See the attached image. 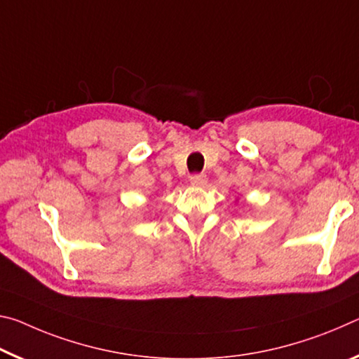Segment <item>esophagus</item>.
<instances>
[{
  "label": "esophagus",
  "mask_w": 359,
  "mask_h": 359,
  "mask_svg": "<svg viewBox=\"0 0 359 359\" xmlns=\"http://www.w3.org/2000/svg\"><path fill=\"white\" fill-rule=\"evenodd\" d=\"M191 184L192 186H205V184H207V175L194 173L191 176Z\"/></svg>",
  "instance_id": "34e87169"
}]
</instances>
